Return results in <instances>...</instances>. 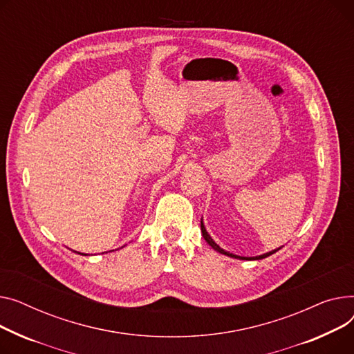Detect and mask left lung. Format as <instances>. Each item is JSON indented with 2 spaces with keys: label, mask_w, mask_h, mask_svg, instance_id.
Masks as SVG:
<instances>
[{
  "label": "left lung",
  "mask_w": 354,
  "mask_h": 354,
  "mask_svg": "<svg viewBox=\"0 0 354 354\" xmlns=\"http://www.w3.org/2000/svg\"><path fill=\"white\" fill-rule=\"evenodd\" d=\"M201 233H203V237H204V240L209 243V245H212L214 250H217L218 253H221V254H225V256H228V257H234V259H240V260H243V259H247V257H240V256H236V254H232V253H228V252H224L223 248H220V245H217L216 243H214V240L209 236V233L205 232V227H204V224H203V221H201ZM279 250V248H277ZM277 250H273V252H270V253H266V254H261V256H257V257H250V259H253V260H260V259H266V257H268V256H272L273 253H276Z\"/></svg>",
  "instance_id": "obj_1"
}]
</instances>
